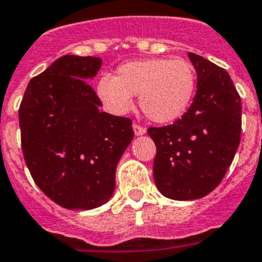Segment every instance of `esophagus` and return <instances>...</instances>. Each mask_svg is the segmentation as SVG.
I'll list each match as a JSON object with an SVG mask.
<instances>
[{"label": "esophagus", "instance_id": "34e87169", "mask_svg": "<svg viewBox=\"0 0 262 262\" xmlns=\"http://www.w3.org/2000/svg\"><path fill=\"white\" fill-rule=\"evenodd\" d=\"M133 127H134V133H135V135H143V134H145V131H147L144 127L140 126V124L138 123H134Z\"/></svg>", "mask_w": 262, "mask_h": 262}]
</instances>
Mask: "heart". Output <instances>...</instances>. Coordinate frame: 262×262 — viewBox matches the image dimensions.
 Instances as JSON below:
<instances>
[{"label": "heart", "mask_w": 262, "mask_h": 262, "mask_svg": "<svg viewBox=\"0 0 262 262\" xmlns=\"http://www.w3.org/2000/svg\"><path fill=\"white\" fill-rule=\"evenodd\" d=\"M196 88L195 69L185 59H145L124 62L115 77L103 76L97 94L108 111L126 114L133 96L148 119L169 123L185 114Z\"/></svg>", "instance_id": "heart-1"}]
</instances>
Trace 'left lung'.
Returning <instances> with one entry per match:
<instances>
[{"instance_id":"obj_1","label":"left lung","mask_w":262,"mask_h":262,"mask_svg":"<svg viewBox=\"0 0 262 262\" xmlns=\"http://www.w3.org/2000/svg\"><path fill=\"white\" fill-rule=\"evenodd\" d=\"M189 59L198 77L193 103L173 124L148 128L157 189L177 201L202 198L221 184L242 135V99L230 75L196 53Z\"/></svg>"}]
</instances>
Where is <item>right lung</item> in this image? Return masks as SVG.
Returning a JSON list of instances; mask_svg holds the SVG:
<instances>
[{"label":"right lung","mask_w":262,"mask_h":262,"mask_svg":"<svg viewBox=\"0 0 262 262\" xmlns=\"http://www.w3.org/2000/svg\"><path fill=\"white\" fill-rule=\"evenodd\" d=\"M102 60L66 55L31 78L19 106L26 165L48 198L72 210L107 202L115 169L134 138L133 120L99 111L88 78Z\"/></svg>","instance_id":"1"}]
</instances>
